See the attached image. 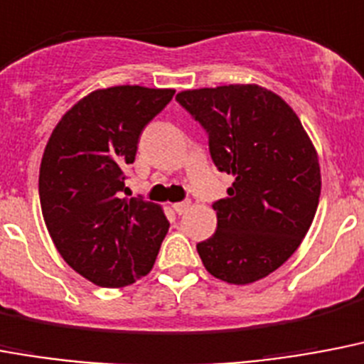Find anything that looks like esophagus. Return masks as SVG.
Returning <instances> with one entry per match:
<instances>
[{
  "instance_id": "esophagus-1",
  "label": "esophagus",
  "mask_w": 364,
  "mask_h": 364,
  "mask_svg": "<svg viewBox=\"0 0 364 364\" xmlns=\"http://www.w3.org/2000/svg\"><path fill=\"white\" fill-rule=\"evenodd\" d=\"M190 203L188 200H184V203H174L173 205V210L178 214V216H182V214H186V212L190 210Z\"/></svg>"
}]
</instances>
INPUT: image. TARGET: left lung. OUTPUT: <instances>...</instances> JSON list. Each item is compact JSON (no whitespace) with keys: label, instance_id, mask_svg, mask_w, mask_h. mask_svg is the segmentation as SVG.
Listing matches in <instances>:
<instances>
[{"label":"left lung","instance_id":"obj_1","mask_svg":"<svg viewBox=\"0 0 364 364\" xmlns=\"http://www.w3.org/2000/svg\"><path fill=\"white\" fill-rule=\"evenodd\" d=\"M178 103L208 133L210 156L232 176L214 203L218 228L197 244L205 269L235 286L261 280L301 246L318 210L319 158L295 110L259 84L184 90Z\"/></svg>","mask_w":364,"mask_h":364}]
</instances>
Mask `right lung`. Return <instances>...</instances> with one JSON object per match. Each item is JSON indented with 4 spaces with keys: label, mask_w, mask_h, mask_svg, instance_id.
<instances>
[{
    "label": "right lung",
    "mask_w": 364,
    "mask_h": 364,
    "mask_svg": "<svg viewBox=\"0 0 364 364\" xmlns=\"http://www.w3.org/2000/svg\"><path fill=\"white\" fill-rule=\"evenodd\" d=\"M173 88L110 86L84 95L52 129L39 199L52 242L95 286L124 287L152 270L168 231L161 205L124 197L139 136Z\"/></svg>",
    "instance_id": "obj_1"
}]
</instances>
